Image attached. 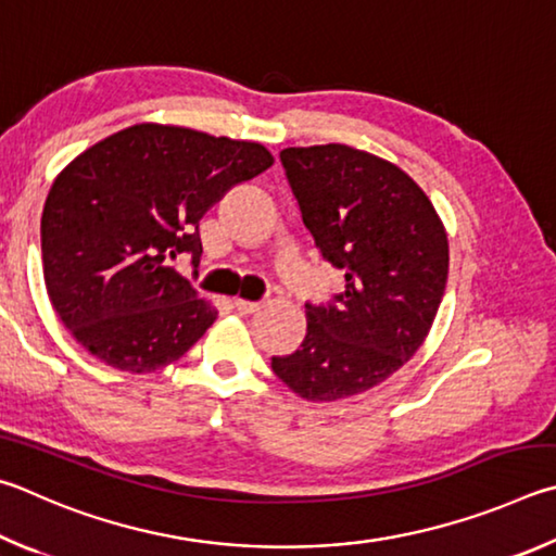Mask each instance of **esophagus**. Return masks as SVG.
<instances>
[{
    "label": "esophagus",
    "mask_w": 556,
    "mask_h": 556,
    "mask_svg": "<svg viewBox=\"0 0 556 556\" xmlns=\"http://www.w3.org/2000/svg\"><path fill=\"white\" fill-rule=\"evenodd\" d=\"M233 307H237L241 315H251V313H258L261 303H251V300H241V298H237V300H233Z\"/></svg>",
    "instance_id": "esophagus-1"
}]
</instances>
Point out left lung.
<instances>
[{"instance_id": "1", "label": "left lung", "mask_w": 556, "mask_h": 556, "mask_svg": "<svg viewBox=\"0 0 556 556\" xmlns=\"http://www.w3.org/2000/svg\"><path fill=\"white\" fill-rule=\"evenodd\" d=\"M317 251L344 270L329 303H305L307 334L270 368L305 401L364 393L393 376L440 309L450 243L440 217L397 165L344 143L280 151Z\"/></svg>"}]
</instances>
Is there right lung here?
I'll use <instances>...</instances> for the list:
<instances>
[{
	"label": "right lung",
	"mask_w": 556,
	"mask_h": 556,
	"mask_svg": "<svg viewBox=\"0 0 556 556\" xmlns=\"http://www.w3.org/2000/svg\"><path fill=\"white\" fill-rule=\"evenodd\" d=\"M273 155L182 126L136 124L77 155L41 217L48 298L61 323L106 366L149 374L188 352L217 319L173 268L200 263V219Z\"/></svg>",
	"instance_id": "obj_1"
}]
</instances>
